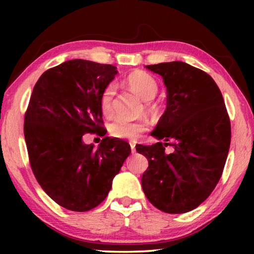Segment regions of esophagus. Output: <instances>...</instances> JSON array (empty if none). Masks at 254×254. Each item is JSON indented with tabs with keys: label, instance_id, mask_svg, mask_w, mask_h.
<instances>
[{
	"label": "esophagus",
	"instance_id": "obj_1",
	"mask_svg": "<svg viewBox=\"0 0 254 254\" xmlns=\"http://www.w3.org/2000/svg\"><path fill=\"white\" fill-rule=\"evenodd\" d=\"M130 147H131V151L132 153L135 152V144H136V141H130Z\"/></svg>",
	"mask_w": 254,
	"mask_h": 254
}]
</instances>
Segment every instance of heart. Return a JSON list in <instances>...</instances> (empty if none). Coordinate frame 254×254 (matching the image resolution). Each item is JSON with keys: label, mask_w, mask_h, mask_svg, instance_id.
Returning a JSON list of instances; mask_svg holds the SVG:
<instances>
[{"label": "heart", "mask_w": 254, "mask_h": 254, "mask_svg": "<svg viewBox=\"0 0 254 254\" xmlns=\"http://www.w3.org/2000/svg\"><path fill=\"white\" fill-rule=\"evenodd\" d=\"M127 83L137 95L144 101H151L158 93V83L151 75L144 71H135L127 77ZM115 95V84L111 83L103 91L100 98L101 112L109 117L114 111L113 98ZM149 122L147 120H133L126 117H117L110 124V133L119 139H136L147 130Z\"/></svg>", "instance_id": "1"}]
</instances>
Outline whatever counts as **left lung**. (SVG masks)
<instances>
[{"instance_id": "8db88e82", "label": "left lung", "mask_w": 254, "mask_h": 254, "mask_svg": "<svg viewBox=\"0 0 254 254\" xmlns=\"http://www.w3.org/2000/svg\"><path fill=\"white\" fill-rule=\"evenodd\" d=\"M145 68L162 76L167 87V109L151 133L166 143L135 145L149 161L141 184L154 207L186 213L198 207L220 182L231 143L229 113L207 72L183 62ZM167 145L174 147L171 154L164 151Z\"/></svg>"}]
</instances>
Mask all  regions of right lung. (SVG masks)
<instances>
[{
  "instance_id": "add662e5",
  "label": "right lung",
  "mask_w": 254,
  "mask_h": 254,
  "mask_svg": "<svg viewBox=\"0 0 254 254\" xmlns=\"http://www.w3.org/2000/svg\"><path fill=\"white\" fill-rule=\"evenodd\" d=\"M117 67L68 60L50 68L34 85L24 114V139L32 173L58 205L87 212L104 200L131 152L130 144L103 137L84 144L86 133L106 134L100 98Z\"/></svg>"
}]
</instances>
